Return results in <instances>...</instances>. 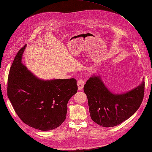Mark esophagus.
I'll return each instance as SVG.
<instances>
[{
  "label": "esophagus",
  "instance_id": "obj_1",
  "mask_svg": "<svg viewBox=\"0 0 152 152\" xmlns=\"http://www.w3.org/2000/svg\"><path fill=\"white\" fill-rule=\"evenodd\" d=\"M84 84H85V82L82 79H80V80H78V82H77L78 89H79V90H82V89H83Z\"/></svg>",
  "mask_w": 152,
  "mask_h": 152
}]
</instances>
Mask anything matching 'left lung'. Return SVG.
<instances>
[{
  "instance_id": "1",
  "label": "left lung",
  "mask_w": 152,
  "mask_h": 152,
  "mask_svg": "<svg viewBox=\"0 0 152 152\" xmlns=\"http://www.w3.org/2000/svg\"><path fill=\"white\" fill-rule=\"evenodd\" d=\"M91 119L102 127H114L134 114L142 103L145 82L121 94L110 91L99 75L93 74L84 87Z\"/></svg>"
}]
</instances>
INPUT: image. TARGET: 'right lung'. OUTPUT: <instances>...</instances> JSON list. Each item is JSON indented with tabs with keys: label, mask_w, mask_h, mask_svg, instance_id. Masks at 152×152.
I'll return each mask as SVG.
<instances>
[{
	"label": "right lung",
	"mask_w": 152,
	"mask_h": 152,
	"mask_svg": "<svg viewBox=\"0 0 152 152\" xmlns=\"http://www.w3.org/2000/svg\"><path fill=\"white\" fill-rule=\"evenodd\" d=\"M26 45L14 59L7 96L21 120L40 131L53 130L65 121L67 103L77 92V80L39 79L21 63Z\"/></svg>",
	"instance_id": "right-lung-1"
}]
</instances>
